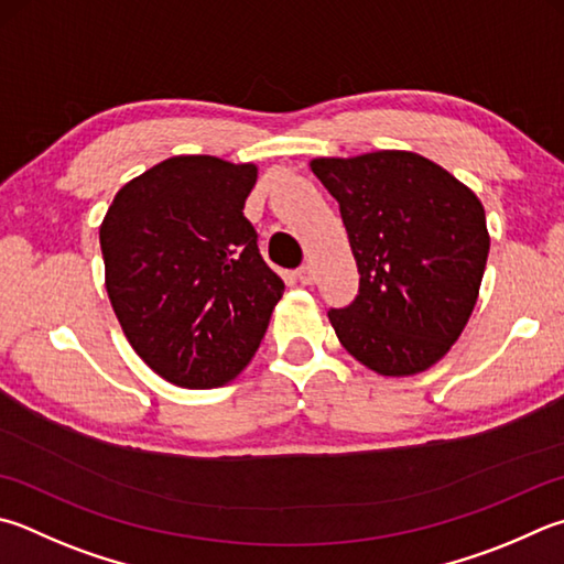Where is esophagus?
<instances>
[{"label":"esophagus","instance_id":"obj_1","mask_svg":"<svg viewBox=\"0 0 564 564\" xmlns=\"http://www.w3.org/2000/svg\"><path fill=\"white\" fill-rule=\"evenodd\" d=\"M295 275H299V281H301L303 285H313V283H315V269H313L311 263L301 265V269L295 271Z\"/></svg>","mask_w":564,"mask_h":564}]
</instances>
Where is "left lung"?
I'll use <instances>...</instances> for the list:
<instances>
[{
	"label": "left lung",
	"mask_w": 564,
	"mask_h": 564,
	"mask_svg": "<svg viewBox=\"0 0 564 564\" xmlns=\"http://www.w3.org/2000/svg\"><path fill=\"white\" fill-rule=\"evenodd\" d=\"M340 204L360 293L330 325L367 370L409 377L452 350L484 281V204L452 172L409 150L313 158Z\"/></svg>",
	"instance_id": "obj_1"
}]
</instances>
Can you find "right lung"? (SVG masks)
Wrapping results in <instances>:
<instances>
[{"instance_id":"1","label":"right lung","mask_w":564,"mask_h":564,"mask_svg":"<svg viewBox=\"0 0 564 564\" xmlns=\"http://www.w3.org/2000/svg\"><path fill=\"white\" fill-rule=\"evenodd\" d=\"M256 177L253 162L175 155L122 184L100 224L112 311L170 384L237 380L285 291L243 217Z\"/></svg>"}]
</instances>
